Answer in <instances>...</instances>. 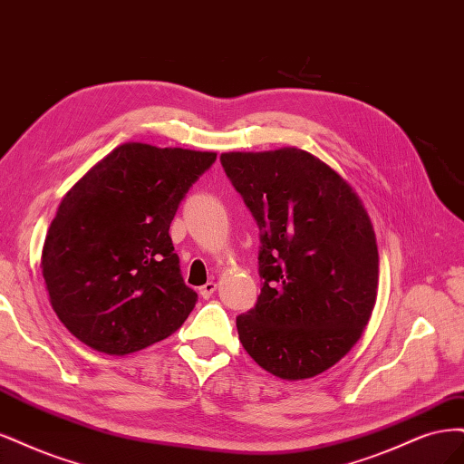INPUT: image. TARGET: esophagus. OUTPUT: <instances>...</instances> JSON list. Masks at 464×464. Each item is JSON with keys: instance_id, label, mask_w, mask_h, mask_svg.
<instances>
[{"instance_id": "obj_1", "label": "esophagus", "mask_w": 464, "mask_h": 464, "mask_svg": "<svg viewBox=\"0 0 464 464\" xmlns=\"http://www.w3.org/2000/svg\"><path fill=\"white\" fill-rule=\"evenodd\" d=\"M216 289H218V283H216V281H208L204 287H200V291H198V293H200V296H202V298H210V296L214 295V291H216Z\"/></svg>"}]
</instances>
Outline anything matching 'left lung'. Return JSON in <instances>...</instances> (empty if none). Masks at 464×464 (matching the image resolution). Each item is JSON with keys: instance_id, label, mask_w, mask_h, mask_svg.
<instances>
[{"instance_id": "1", "label": "left lung", "mask_w": 464, "mask_h": 464, "mask_svg": "<svg viewBox=\"0 0 464 464\" xmlns=\"http://www.w3.org/2000/svg\"><path fill=\"white\" fill-rule=\"evenodd\" d=\"M221 166L262 231L258 303L237 318L254 362L281 380L332 368L378 295V245L354 188L301 148L226 152Z\"/></svg>"}]
</instances>
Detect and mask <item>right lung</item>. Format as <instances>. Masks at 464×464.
Masks as SVG:
<instances>
[{"instance_id": "add662e5", "label": "right lung", "mask_w": 464, "mask_h": 464, "mask_svg": "<svg viewBox=\"0 0 464 464\" xmlns=\"http://www.w3.org/2000/svg\"><path fill=\"white\" fill-rule=\"evenodd\" d=\"M216 156L125 142L69 188L40 267L53 312L84 345L123 356L188 318L197 293L181 277L169 226Z\"/></svg>"}]
</instances>
